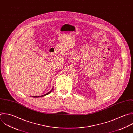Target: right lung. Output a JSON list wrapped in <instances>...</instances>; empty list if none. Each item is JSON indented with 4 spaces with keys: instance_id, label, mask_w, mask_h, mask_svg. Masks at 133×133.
Segmentation results:
<instances>
[{
    "instance_id": "right-lung-1",
    "label": "right lung",
    "mask_w": 133,
    "mask_h": 133,
    "mask_svg": "<svg viewBox=\"0 0 133 133\" xmlns=\"http://www.w3.org/2000/svg\"><path fill=\"white\" fill-rule=\"evenodd\" d=\"M53 88H54V86L51 88V89L48 92H46L45 94H42V95H38V96H32V97L33 98H41V97H43L44 96H45L49 94H50L53 90Z\"/></svg>"
}]
</instances>
